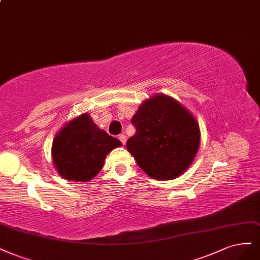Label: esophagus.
<instances>
[{"instance_id":"esophagus-1","label":"esophagus","mask_w":260,"mask_h":260,"mask_svg":"<svg viewBox=\"0 0 260 260\" xmlns=\"http://www.w3.org/2000/svg\"><path fill=\"white\" fill-rule=\"evenodd\" d=\"M118 139H119L120 142L122 143V145H124V144H126V143H127V137L124 136V134H120Z\"/></svg>"}]
</instances>
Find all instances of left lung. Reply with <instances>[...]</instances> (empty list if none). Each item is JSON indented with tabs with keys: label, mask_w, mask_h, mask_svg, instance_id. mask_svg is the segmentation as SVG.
<instances>
[{
	"label": "left lung",
	"mask_w": 260,
	"mask_h": 260,
	"mask_svg": "<svg viewBox=\"0 0 260 260\" xmlns=\"http://www.w3.org/2000/svg\"><path fill=\"white\" fill-rule=\"evenodd\" d=\"M131 122L137 132L128 140L127 149L148 176L174 180L191 166L200 145L199 123L174 98L151 95Z\"/></svg>",
	"instance_id": "8db88e82"
}]
</instances>
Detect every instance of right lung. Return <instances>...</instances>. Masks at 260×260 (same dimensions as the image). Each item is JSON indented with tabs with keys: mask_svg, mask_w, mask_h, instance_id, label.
<instances>
[{
	"mask_svg": "<svg viewBox=\"0 0 260 260\" xmlns=\"http://www.w3.org/2000/svg\"><path fill=\"white\" fill-rule=\"evenodd\" d=\"M121 146L84 113L67 122L52 141L51 157L57 172L68 181L88 182L99 173L107 154Z\"/></svg>",
	"mask_w": 260,
	"mask_h": 260,
	"instance_id": "right-lung-1",
	"label": "right lung"
}]
</instances>
